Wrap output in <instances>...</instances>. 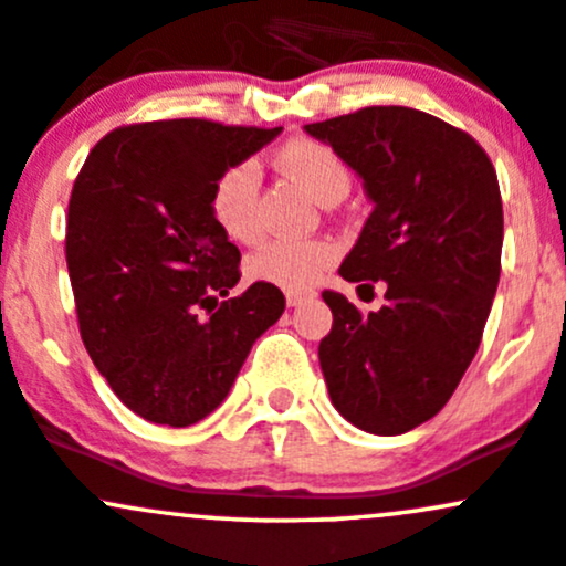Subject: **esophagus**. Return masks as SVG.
<instances>
[{
    "label": "esophagus",
    "instance_id": "obj_1",
    "mask_svg": "<svg viewBox=\"0 0 566 566\" xmlns=\"http://www.w3.org/2000/svg\"><path fill=\"white\" fill-rule=\"evenodd\" d=\"M314 298H317V293H314V290H287V293H284L287 306H303V303H308Z\"/></svg>",
    "mask_w": 566,
    "mask_h": 566
}]
</instances>
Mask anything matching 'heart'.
Instances as JSON below:
<instances>
[{"mask_svg":"<svg viewBox=\"0 0 566 566\" xmlns=\"http://www.w3.org/2000/svg\"><path fill=\"white\" fill-rule=\"evenodd\" d=\"M284 176L298 181L319 203L342 200L349 192V168L331 146L312 138H293L276 151ZM260 170L254 163H238L217 178L208 198L213 224L230 241L252 243L260 235L258 222ZM338 258V247L328 238H273L260 243L247 258V276L284 290H306Z\"/></svg>","mask_w":566,"mask_h":566,"instance_id":"obj_1","label":"heart"}]
</instances>
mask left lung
I'll use <instances>...</instances> for the list:
<instances>
[{
  "instance_id": "obj_1",
  "label": "left lung",
  "mask_w": 566,
  "mask_h": 566,
  "mask_svg": "<svg viewBox=\"0 0 566 566\" xmlns=\"http://www.w3.org/2000/svg\"><path fill=\"white\" fill-rule=\"evenodd\" d=\"M363 178L371 217L344 258L347 282H385L379 312L325 290L319 342L331 401L360 431L396 437L448 403L483 338L502 271V195L472 135L431 113L374 105L306 124Z\"/></svg>"
}]
</instances>
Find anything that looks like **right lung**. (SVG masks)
<instances>
[{"label": "right lung", "instance_id": "add662e5", "mask_svg": "<svg viewBox=\"0 0 566 566\" xmlns=\"http://www.w3.org/2000/svg\"><path fill=\"white\" fill-rule=\"evenodd\" d=\"M279 133L206 118L127 124L75 178L64 252L81 338L148 423L184 428L211 415L282 317V290L265 282L221 301L241 279V252L208 211L217 178Z\"/></svg>", "mask_w": 566, "mask_h": 566}]
</instances>
